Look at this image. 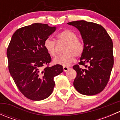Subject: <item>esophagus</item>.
<instances>
[{"label":"esophagus","instance_id":"esophagus-1","mask_svg":"<svg viewBox=\"0 0 120 120\" xmlns=\"http://www.w3.org/2000/svg\"><path fill=\"white\" fill-rule=\"evenodd\" d=\"M69 69V67H66V66H64V67H63V70L64 72H66V71H67Z\"/></svg>","mask_w":120,"mask_h":120}]
</instances>
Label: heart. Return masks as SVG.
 I'll use <instances>...</instances> for the list:
<instances>
[{
    "label": "heart",
    "instance_id": "b5f03b06",
    "mask_svg": "<svg viewBox=\"0 0 120 120\" xmlns=\"http://www.w3.org/2000/svg\"><path fill=\"white\" fill-rule=\"evenodd\" d=\"M58 42L66 43L64 48V54L57 56L53 60L56 64L68 66L75 60V56L79 57L83 50L82 42L77 38V35L74 31L70 30L63 31L57 35ZM45 49L51 56L56 55V43L50 38H47L43 43Z\"/></svg>",
    "mask_w": 120,
    "mask_h": 120
}]
</instances>
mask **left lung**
<instances>
[{
  "label": "left lung",
  "instance_id": "1",
  "mask_svg": "<svg viewBox=\"0 0 120 120\" xmlns=\"http://www.w3.org/2000/svg\"><path fill=\"white\" fill-rule=\"evenodd\" d=\"M67 24L79 30L83 42L80 62L73 66L77 74L74 88L82 95H96L105 89L110 77L114 64L112 39L106 30L96 23L81 20ZM80 65L86 68L81 69Z\"/></svg>",
  "mask_w": 120,
  "mask_h": 120
}]
</instances>
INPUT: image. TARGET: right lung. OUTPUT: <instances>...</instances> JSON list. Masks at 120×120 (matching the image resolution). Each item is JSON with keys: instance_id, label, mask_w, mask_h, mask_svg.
<instances>
[{"instance_id": "add662e5", "label": "right lung", "mask_w": 120, "mask_h": 120, "mask_svg": "<svg viewBox=\"0 0 120 120\" xmlns=\"http://www.w3.org/2000/svg\"><path fill=\"white\" fill-rule=\"evenodd\" d=\"M56 30V26L35 23L17 30L8 45L9 72L20 91L30 100L49 97L55 85L54 77L63 71L60 64L49 67L51 57L43 46L45 39Z\"/></svg>"}]
</instances>
